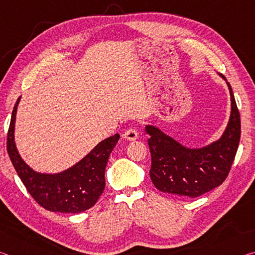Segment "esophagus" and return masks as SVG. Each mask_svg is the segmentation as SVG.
Here are the masks:
<instances>
[{
    "label": "esophagus",
    "mask_w": 255,
    "mask_h": 255,
    "mask_svg": "<svg viewBox=\"0 0 255 255\" xmlns=\"http://www.w3.org/2000/svg\"><path fill=\"white\" fill-rule=\"evenodd\" d=\"M124 137L128 140H136L138 138V132L135 128H130V129H128V130L125 131Z\"/></svg>",
    "instance_id": "1"
}]
</instances>
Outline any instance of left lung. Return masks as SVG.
<instances>
[{
	"label": "left lung",
	"instance_id": "1",
	"mask_svg": "<svg viewBox=\"0 0 255 255\" xmlns=\"http://www.w3.org/2000/svg\"><path fill=\"white\" fill-rule=\"evenodd\" d=\"M231 94V116L222 136L202 147H188L154 125L145 131L152 156L149 175L159 191L196 198L221 185L234 162L241 138V119L234 94Z\"/></svg>",
	"mask_w": 255,
	"mask_h": 255
}]
</instances>
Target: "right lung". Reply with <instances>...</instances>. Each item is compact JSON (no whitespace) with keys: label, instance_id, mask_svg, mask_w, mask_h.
Returning <instances> with one entry per match:
<instances>
[{"label":"right lung","instance_id":"obj_1","mask_svg":"<svg viewBox=\"0 0 255 255\" xmlns=\"http://www.w3.org/2000/svg\"><path fill=\"white\" fill-rule=\"evenodd\" d=\"M20 99L21 97L12 111L6 147L11 162L24 187L33 199L47 210L76 214L90 209L96 205L105 190L106 166L120 135L115 133L101 140L81 161L62 172H37L24 162L15 145V117Z\"/></svg>","mask_w":255,"mask_h":255}]
</instances>
